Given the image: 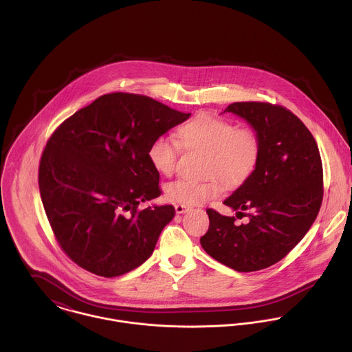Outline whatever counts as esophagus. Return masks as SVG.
Wrapping results in <instances>:
<instances>
[{
    "label": "esophagus",
    "mask_w": 352,
    "mask_h": 352,
    "mask_svg": "<svg viewBox=\"0 0 352 352\" xmlns=\"http://www.w3.org/2000/svg\"><path fill=\"white\" fill-rule=\"evenodd\" d=\"M175 210H176L177 214H183V212H186V211L188 210V207L184 206V204H176V206H175Z\"/></svg>",
    "instance_id": "34e87169"
}]
</instances>
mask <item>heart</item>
<instances>
[{"mask_svg":"<svg viewBox=\"0 0 352 352\" xmlns=\"http://www.w3.org/2000/svg\"><path fill=\"white\" fill-rule=\"evenodd\" d=\"M176 140L155 138L149 146L151 166L162 176H172L180 148L203 151L204 180H176L165 187V198L172 203L198 206L223 194L226 186L237 190L254 175L261 157V137L252 126H237L232 120L201 112L176 130Z\"/></svg>","mask_w":352,"mask_h":352,"instance_id":"obj_1","label":"heart"}]
</instances>
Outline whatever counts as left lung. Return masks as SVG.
Instances as JSON below:
<instances>
[{
    "mask_svg": "<svg viewBox=\"0 0 352 352\" xmlns=\"http://www.w3.org/2000/svg\"><path fill=\"white\" fill-rule=\"evenodd\" d=\"M225 111L251 123L263 149L251 180L223 201L248 222L237 225L234 217L207 208L201 244L217 261L252 272L282 260L313 225L324 195L322 162L309 129L283 105L237 101Z\"/></svg>",
    "mask_w": 352,
    "mask_h": 352,
    "instance_id": "obj_1",
    "label": "left lung"
}]
</instances>
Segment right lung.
Instances as JSON below:
<instances>
[{
    "instance_id": "add662e5",
    "label": "right lung",
    "mask_w": 352,
    "mask_h": 352,
    "mask_svg": "<svg viewBox=\"0 0 352 352\" xmlns=\"http://www.w3.org/2000/svg\"><path fill=\"white\" fill-rule=\"evenodd\" d=\"M190 115L149 96L115 92L55 129L41 157L39 191L54 237L72 261L113 278L149 258L175 208H140L161 195L148 151Z\"/></svg>"
}]
</instances>
